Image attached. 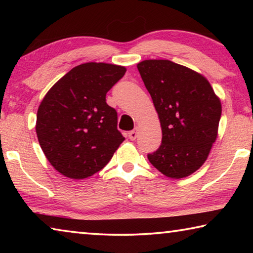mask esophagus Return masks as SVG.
I'll return each instance as SVG.
<instances>
[{
	"label": "esophagus",
	"mask_w": 253,
	"mask_h": 253,
	"mask_svg": "<svg viewBox=\"0 0 253 253\" xmlns=\"http://www.w3.org/2000/svg\"><path fill=\"white\" fill-rule=\"evenodd\" d=\"M137 132H138V127H136L134 130L128 132V137H129L130 140H135L137 138Z\"/></svg>",
	"instance_id": "obj_1"
}]
</instances>
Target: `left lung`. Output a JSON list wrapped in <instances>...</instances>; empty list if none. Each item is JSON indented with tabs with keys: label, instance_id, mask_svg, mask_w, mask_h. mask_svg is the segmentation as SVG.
Returning a JSON list of instances; mask_svg holds the SVG:
<instances>
[{
	"label": "left lung",
	"instance_id": "obj_1",
	"mask_svg": "<svg viewBox=\"0 0 253 253\" xmlns=\"http://www.w3.org/2000/svg\"><path fill=\"white\" fill-rule=\"evenodd\" d=\"M137 69L162 128V145L148 160L165 176H190L208 160L216 140L220 98L203 75L169 60H144Z\"/></svg>",
	"mask_w": 253,
	"mask_h": 253
}]
</instances>
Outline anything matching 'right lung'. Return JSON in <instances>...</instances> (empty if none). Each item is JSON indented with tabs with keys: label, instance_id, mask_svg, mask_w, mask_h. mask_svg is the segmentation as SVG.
<instances>
[{
	"label": "right lung",
	"instance_id": "add662e5",
	"mask_svg": "<svg viewBox=\"0 0 253 253\" xmlns=\"http://www.w3.org/2000/svg\"><path fill=\"white\" fill-rule=\"evenodd\" d=\"M126 68L105 62L79 65L59 79L38 108L36 131L50 164L60 174L84 179L99 172L125 137L106 93Z\"/></svg>",
	"mask_w": 253,
	"mask_h": 253
}]
</instances>
